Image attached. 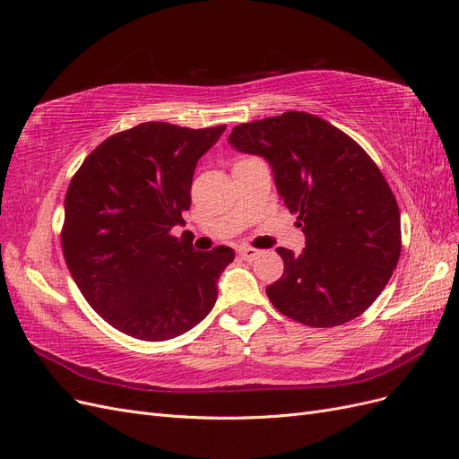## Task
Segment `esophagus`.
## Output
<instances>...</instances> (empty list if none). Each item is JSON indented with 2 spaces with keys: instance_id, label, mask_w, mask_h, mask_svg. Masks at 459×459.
I'll use <instances>...</instances> for the list:
<instances>
[{
  "instance_id": "obj_1",
  "label": "esophagus",
  "mask_w": 459,
  "mask_h": 459,
  "mask_svg": "<svg viewBox=\"0 0 459 459\" xmlns=\"http://www.w3.org/2000/svg\"><path fill=\"white\" fill-rule=\"evenodd\" d=\"M258 255H260L258 248H253V247H241L239 248V256L245 258V260H255Z\"/></svg>"
}]
</instances>
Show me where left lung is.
I'll use <instances>...</instances> for the list:
<instances>
[{
	"label": "left lung",
	"mask_w": 459,
	"mask_h": 459,
	"mask_svg": "<svg viewBox=\"0 0 459 459\" xmlns=\"http://www.w3.org/2000/svg\"><path fill=\"white\" fill-rule=\"evenodd\" d=\"M228 143L266 159L307 235L300 255L275 248L283 275L266 287L283 316L335 327L381 295L402 251L400 211L379 166L327 120L302 110L235 126Z\"/></svg>",
	"instance_id": "1"
}]
</instances>
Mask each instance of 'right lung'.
Listing matches in <instances>:
<instances>
[{"label": "right lung", "mask_w": 459, "mask_h": 459, "mask_svg": "<svg viewBox=\"0 0 459 459\" xmlns=\"http://www.w3.org/2000/svg\"><path fill=\"white\" fill-rule=\"evenodd\" d=\"M224 130L143 122L97 145L66 189V266L90 307L134 339H174L214 307L233 251H193L172 228L191 206L197 160Z\"/></svg>", "instance_id": "obj_1"}]
</instances>
